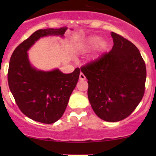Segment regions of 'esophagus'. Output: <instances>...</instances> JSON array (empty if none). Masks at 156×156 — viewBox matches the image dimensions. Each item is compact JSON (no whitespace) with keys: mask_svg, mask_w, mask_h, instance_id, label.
Returning <instances> with one entry per match:
<instances>
[{"mask_svg":"<svg viewBox=\"0 0 156 156\" xmlns=\"http://www.w3.org/2000/svg\"><path fill=\"white\" fill-rule=\"evenodd\" d=\"M80 80H86V76L84 75V74H83V73H80Z\"/></svg>","mask_w":156,"mask_h":156,"instance_id":"obj_1","label":"esophagus"}]
</instances>
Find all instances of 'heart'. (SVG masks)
I'll list each match as a JSON object with an SVG mask.
<instances>
[{"label": "heart", "mask_w": 156, "mask_h": 156, "mask_svg": "<svg viewBox=\"0 0 156 156\" xmlns=\"http://www.w3.org/2000/svg\"><path fill=\"white\" fill-rule=\"evenodd\" d=\"M99 41V37H91L89 38V45L92 46V45H94V44H97L98 42Z\"/></svg>", "instance_id": "heart-1"}]
</instances>
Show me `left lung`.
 <instances>
[{"label":"left lung","instance_id":"obj_1","mask_svg":"<svg viewBox=\"0 0 156 156\" xmlns=\"http://www.w3.org/2000/svg\"><path fill=\"white\" fill-rule=\"evenodd\" d=\"M114 45L81 67L88 82V98L95 114L108 122L132 114L146 89V64L135 44L112 33Z\"/></svg>","mask_w":156,"mask_h":156}]
</instances>
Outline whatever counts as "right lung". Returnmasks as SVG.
Here are the masks:
<instances>
[{
    "label": "right lung",
    "instance_id": "obj_1",
    "mask_svg": "<svg viewBox=\"0 0 156 156\" xmlns=\"http://www.w3.org/2000/svg\"><path fill=\"white\" fill-rule=\"evenodd\" d=\"M66 30H38L21 42L10 57L8 72L10 90L22 113L38 122L50 124L62 116L78 82L80 69L76 68L70 74H63L59 69L38 71L31 67L27 51L40 37L63 36Z\"/></svg>",
    "mask_w": 156,
    "mask_h": 156
}]
</instances>
